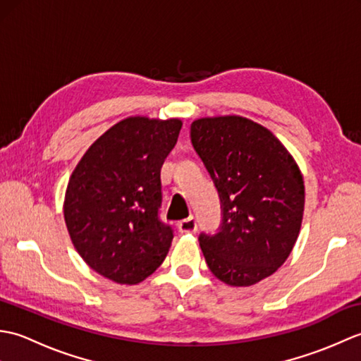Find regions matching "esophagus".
I'll return each mask as SVG.
<instances>
[{
  "mask_svg": "<svg viewBox=\"0 0 361 361\" xmlns=\"http://www.w3.org/2000/svg\"><path fill=\"white\" fill-rule=\"evenodd\" d=\"M178 231L180 233H195L197 231V220L194 217H188L185 220H180Z\"/></svg>",
  "mask_w": 361,
  "mask_h": 361,
  "instance_id": "34e87169",
  "label": "esophagus"
}]
</instances>
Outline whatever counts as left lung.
I'll return each instance as SVG.
<instances>
[{"mask_svg": "<svg viewBox=\"0 0 361 361\" xmlns=\"http://www.w3.org/2000/svg\"><path fill=\"white\" fill-rule=\"evenodd\" d=\"M190 141L220 197L219 233L198 237L206 264L228 286H252L295 247L304 212L301 171L270 130L242 116L197 119Z\"/></svg>", "mask_w": 361, "mask_h": 361, "instance_id": "1", "label": "left lung"}]
</instances>
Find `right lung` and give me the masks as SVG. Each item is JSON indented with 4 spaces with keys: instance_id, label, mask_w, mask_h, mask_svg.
Listing matches in <instances>:
<instances>
[{
    "instance_id": "obj_1",
    "label": "right lung",
    "mask_w": 361,
    "mask_h": 361,
    "mask_svg": "<svg viewBox=\"0 0 361 361\" xmlns=\"http://www.w3.org/2000/svg\"><path fill=\"white\" fill-rule=\"evenodd\" d=\"M181 126L127 118L97 137L74 169L65 224L80 257L106 279L133 286L167 256L173 229L159 220L161 167Z\"/></svg>"
}]
</instances>
